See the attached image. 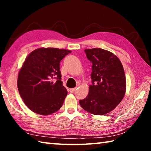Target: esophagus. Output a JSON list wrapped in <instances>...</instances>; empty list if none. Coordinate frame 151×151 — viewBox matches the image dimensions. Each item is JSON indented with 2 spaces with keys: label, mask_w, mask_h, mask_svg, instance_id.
Here are the masks:
<instances>
[{
  "label": "esophagus",
  "mask_w": 151,
  "mask_h": 151,
  "mask_svg": "<svg viewBox=\"0 0 151 151\" xmlns=\"http://www.w3.org/2000/svg\"><path fill=\"white\" fill-rule=\"evenodd\" d=\"M75 90H76V88H70V93H74V92H75Z\"/></svg>",
  "instance_id": "1"
}]
</instances>
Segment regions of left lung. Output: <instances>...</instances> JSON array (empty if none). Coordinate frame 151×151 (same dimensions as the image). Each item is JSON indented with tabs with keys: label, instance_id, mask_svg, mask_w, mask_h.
I'll use <instances>...</instances> for the list:
<instances>
[{
	"label": "left lung",
	"instance_id": "1",
	"mask_svg": "<svg viewBox=\"0 0 151 151\" xmlns=\"http://www.w3.org/2000/svg\"><path fill=\"white\" fill-rule=\"evenodd\" d=\"M92 63V85L85 99L79 101L82 108L95 115L112 111L121 103L126 91V78L121 62L116 56L102 48L86 49Z\"/></svg>",
	"mask_w": 151,
	"mask_h": 151
}]
</instances>
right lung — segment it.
I'll return each mask as SVG.
<instances>
[{
  "mask_svg": "<svg viewBox=\"0 0 151 151\" xmlns=\"http://www.w3.org/2000/svg\"><path fill=\"white\" fill-rule=\"evenodd\" d=\"M70 50L40 48L25 59L17 85L25 104L35 113L48 115L63 106L67 91L61 81L60 62ZM53 78L57 81L53 82Z\"/></svg>",
  "mask_w": 151,
  "mask_h": 151,
  "instance_id": "add662e5",
  "label": "right lung"
}]
</instances>
